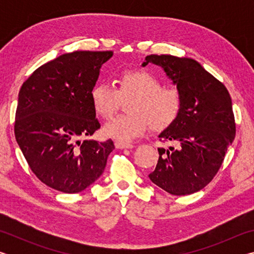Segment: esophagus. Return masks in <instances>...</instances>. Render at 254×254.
I'll return each instance as SVG.
<instances>
[{
    "instance_id": "1",
    "label": "esophagus",
    "mask_w": 254,
    "mask_h": 254,
    "mask_svg": "<svg viewBox=\"0 0 254 254\" xmlns=\"http://www.w3.org/2000/svg\"><path fill=\"white\" fill-rule=\"evenodd\" d=\"M115 148L117 149H132L134 145L131 143H126V142H121V141H115Z\"/></svg>"
}]
</instances>
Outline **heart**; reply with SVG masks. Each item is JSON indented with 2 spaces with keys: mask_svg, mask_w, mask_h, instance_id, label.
Segmentation results:
<instances>
[{
  "mask_svg": "<svg viewBox=\"0 0 254 254\" xmlns=\"http://www.w3.org/2000/svg\"><path fill=\"white\" fill-rule=\"evenodd\" d=\"M118 89L105 83L93 86L91 103L95 113L110 119L121 102V97H132L127 104L130 114L107 122L103 132L121 142H131L144 134L151 123L154 128H165L177 119L182 100L174 88H162L161 81L147 70L123 71L117 80Z\"/></svg>",
  "mask_w": 254,
  "mask_h": 254,
  "instance_id": "b5f03b06",
  "label": "heart"
}]
</instances>
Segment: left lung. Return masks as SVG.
Wrapping results in <instances>:
<instances>
[{
    "mask_svg": "<svg viewBox=\"0 0 254 254\" xmlns=\"http://www.w3.org/2000/svg\"><path fill=\"white\" fill-rule=\"evenodd\" d=\"M149 63L162 68L182 100L177 119L158 135L176 148H158L159 160L149 178L171 195L194 194L217 174L234 140L231 96L194 59L150 55L142 66Z\"/></svg>",
    "mask_w": 254,
    "mask_h": 254,
    "instance_id": "8db88e82",
    "label": "left lung"
}]
</instances>
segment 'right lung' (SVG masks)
I'll return each instance as SVG.
<instances>
[{
  "mask_svg": "<svg viewBox=\"0 0 254 254\" xmlns=\"http://www.w3.org/2000/svg\"><path fill=\"white\" fill-rule=\"evenodd\" d=\"M113 51H74L45 64L24 81L15 114V139L33 174L56 190L75 194L101 177L112 140L80 137L101 127L91 91Z\"/></svg>",
  "mask_w": 254,
  "mask_h": 254,
  "instance_id": "1",
  "label": "right lung"
}]
</instances>
